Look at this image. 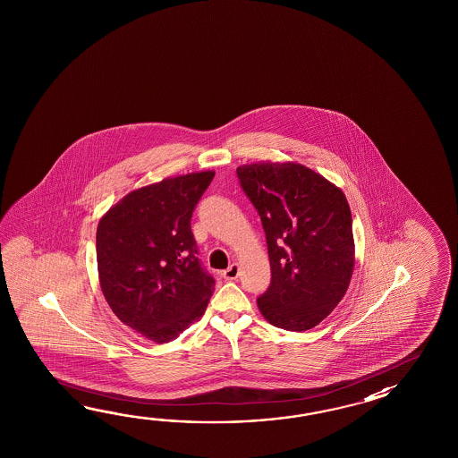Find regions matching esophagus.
<instances>
[{
	"instance_id": "esophagus-1",
	"label": "esophagus",
	"mask_w": 458,
	"mask_h": 458,
	"mask_svg": "<svg viewBox=\"0 0 458 458\" xmlns=\"http://www.w3.org/2000/svg\"><path fill=\"white\" fill-rule=\"evenodd\" d=\"M239 273H241V268H239V265L237 263H233V265H229V268L223 272V276H225V280H235L237 276H239Z\"/></svg>"
}]
</instances>
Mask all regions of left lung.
I'll use <instances>...</instances> for the list:
<instances>
[{"instance_id":"8db88e82","label":"left lung","mask_w":458,"mask_h":458,"mask_svg":"<svg viewBox=\"0 0 458 458\" xmlns=\"http://www.w3.org/2000/svg\"><path fill=\"white\" fill-rule=\"evenodd\" d=\"M262 219L272 283L257 300L267 321L301 332L341 302L355 265L351 206L339 186L298 162L237 166Z\"/></svg>"}]
</instances>
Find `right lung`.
<instances>
[{
  "instance_id": "1",
  "label": "right lung",
  "mask_w": 458,
  "mask_h": 458,
  "mask_svg": "<svg viewBox=\"0 0 458 458\" xmlns=\"http://www.w3.org/2000/svg\"><path fill=\"white\" fill-rule=\"evenodd\" d=\"M215 172L168 176L101 216L98 276L117 319L148 341H174L206 311L215 280L201 268L191 215Z\"/></svg>"
}]
</instances>
